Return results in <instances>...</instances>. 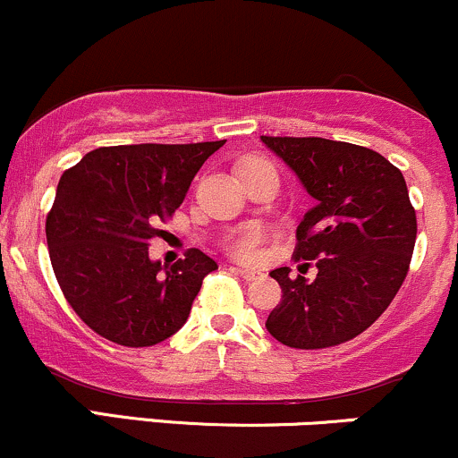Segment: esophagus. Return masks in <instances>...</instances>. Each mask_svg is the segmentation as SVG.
Listing matches in <instances>:
<instances>
[{"instance_id": "1", "label": "esophagus", "mask_w": 458, "mask_h": 458, "mask_svg": "<svg viewBox=\"0 0 458 458\" xmlns=\"http://www.w3.org/2000/svg\"><path fill=\"white\" fill-rule=\"evenodd\" d=\"M233 271L236 273V276H241V277H243V280H247V282L256 280V277H259V273L251 271V269H243V267H234Z\"/></svg>"}]
</instances>
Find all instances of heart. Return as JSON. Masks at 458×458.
Returning <instances> with one entry per match:
<instances>
[{
  "mask_svg": "<svg viewBox=\"0 0 458 458\" xmlns=\"http://www.w3.org/2000/svg\"><path fill=\"white\" fill-rule=\"evenodd\" d=\"M251 163H262V161H250V163H245L243 167L251 165ZM259 241H260L259 230H256V228H247V230H243V233H241L234 239L233 251H234L236 256H239V259H245V260L254 259V256H256V247H259Z\"/></svg>",
  "mask_w": 458,
  "mask_h": 458,
  "instance_id": "1",
  "label": "heart"
}]
</instances>
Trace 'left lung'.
Instances as JSON below:
<instances>
[{"instance_id":"obj_1","label":"left lung","mask_w":458,"mask_h":458,"mask_svg":"<svg viewBox=\"0 0 458 458\" xmlns=\"http://www.w3.org/2000/svg\"><path fill=\"white\" fill-rule=\"evenodd\" d=\"M262 144L317 199L297 225L295 259L314 260L312 282L271 271L282 301L265 327L293 349H325L370 327L386 312L411 262L415 211L403 172L379 152L325 138H267Z\"/></svg>"}]
</instances>
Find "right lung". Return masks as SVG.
<instances>
[{"label": "right lung", "instance_id": "1", "mask_svg": "<svg viewBox=\"0 0 458 458\" xmlns=\"http://www.w3.org/2000/svg\"><path fill=\"white\" fill-rule=\"evenodd\" d=\"M224 144L109 146L62 174L47 215L49 259L66 301L98 335L152 346L187 323L204 276L217 262L189 250L185 260L165 267L150 260L148 241Z\"/></svg>", "mask_w": 458, "mask_h": 458}]
</instances>
